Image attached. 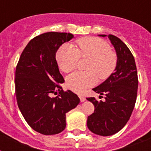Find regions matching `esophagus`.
<instances>
[{
	"mask_svg": "<svg viewBox=\"0 0 151 151\" xmlns=\"http://www.w3.org/2000/svg\"><path fill=\"white\" fill-rule=\"evenodd\" d=\"M79 98H80V100H81V102H83V101H84L85 100H86V99H85L84 96H82V95H79Z\"/></svg>",
	"mask_w": 151,
	"mask_h": 151,
	"instance_id": "obj_1",
	"label": "esophagus"
}]
</instances>
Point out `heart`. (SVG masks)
Returning a JSON list of instances; mask_svg holds the SVG:
<instances>
[{"mask_svg": "<svg viewBox=\"0 0 151 151\" xmlns=\"http://www.w3.org/2000/svg\"><path fill=\"white\" fill-rule=\"evenodd\" d=\"M78 48L63 44L56 52L59 67L64 73L73 71L81 58H89L86 66L88 71L75 72L67 79V87L77 93H83L87 88L97 84L99 79H107L117 65V56L110 50L104 40L95 37L82 38L78 41Z\"/></svg>", "mask_w": 151, "mask_h": 151, "instance_id": "1", "label": "heart"}]
</instances>
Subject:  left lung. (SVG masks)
<instances>
[{
	"instance_id": "1",
	"label": "left lung",
	"mask_w": 151,
	"mask_h": 151,
	"mask_svg": "<svg viewBox=\"0 0 151 151\" xmlns=\"http://www.w3.org/2000/svg\"><path fill=\"white\" fill-rule=\"evenodd\" d=\"M108 37L116 50L117 65L108 79L92 89L105 95V101L87 98L95 106L94 113L88 117L87 126L92 133L105 137L118 133L127 124L135 106L138 88L137 67L132 52L118 37L113 35Z\"/></svg>"
}]
</instances>
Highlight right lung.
<instances>
[{"instance_id":"1","label":"right lung","mask_w":151,"mask_h":151,"mask_svg":"<svg viewBox=\"0 0 151 151\" xmlns=\"http://www.w3.org/2000/svg\"><path fill=\"white\" fill-rule=\"evenodd\" d=\"M73 38L71 33L50 32L30 40L15 70L17 103L27 123L43 135L60 133L66 127V113L79 104L78 96L64 91L56 52Z\"/></svg>"}]
</instances>
